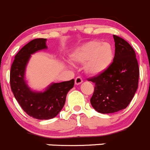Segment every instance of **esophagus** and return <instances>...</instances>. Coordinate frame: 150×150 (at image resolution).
<instances>
[{
	"instance_id": "esophagus-1",
	"label": "esophagus",
	"mask_w": 150,
	"mask_h": 150,
	"mask_svg": "<svg viewBox=\"0 0 150 150\" xmlns=\"http://www.w3.org/2000/svg\"><path fill=\"white\" fill-rule=\"evenodd\" d=\"M82 82H83V79H82V78H81V77H77V78H75V84H76V85L81 84Z\"/></svg>"
}]
</instances>
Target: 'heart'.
Returning <instances> with one entry per match:
<instances>
[{"instance_id":"b5f03b06","label":"heart","mask_w":150,"mask_h":150,"mask_svg":"<svg viewBox=\"0 0 150 150\" xmlns=\"http://www.w3.org/2000/svg\"><path fill=\"white\" fill-rule=\"evenodd\" d=\"M114 58L113 48L109 43H100L92 40L78 47L70 55L73 63L84 64V69L90 75H98L109 67Z\"/></svg>"}]
</instances>
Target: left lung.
I'll return each mask as SVG.
<instances>
[{
  "instance_id": "left-lung-1",
  "label": "left lung",
  "mask_w": 150,
  "mask_h": 150,
  "mask_svg": "<svg viewBox=\"0 0 150 150\" xmlns=\"http://www.w3.org/2000/svg\"><path fill=\"white\" fill-rule=\"evenodd\" d=\"M113 38V62L103 72L87 79L95 83L91 104L103 114L126 108L138 88L139 68L135 51L122 38L115 35Z\"/></svg>"
}]
</instances>
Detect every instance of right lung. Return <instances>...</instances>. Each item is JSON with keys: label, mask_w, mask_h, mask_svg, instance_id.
Returning a JSON list of instances; mask_svg holds the SVG:
<instances>
[{"label": "right lung", "mask_w": 150, "mask_h": 150, "mask_svg": "<svg viewBox=\"0 0 150 150\" xmlns=\"http://www.w3.org/2000/svg\"><path fill=\"white\" fill-rule=\"evenodd\" d=\"M46 38H36L22 47L16 54L10 71V86L15 99L30 117L48 120L56 117L64 107L74 79L52 83L43 92L32 91L25 81V71L32 54L47 48Z\"/></svg>", "instance_id": "obj_1"}]
</instances>
